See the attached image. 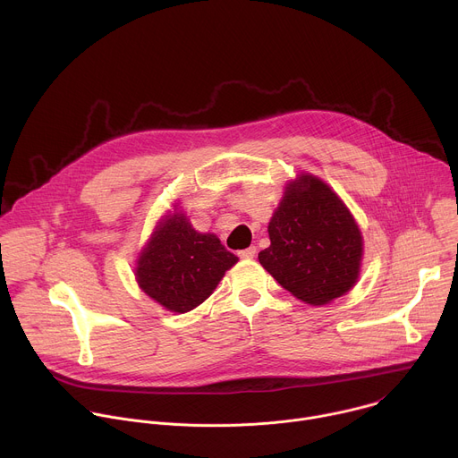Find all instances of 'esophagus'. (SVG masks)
Listing matches in <instances>:
<instances>
[{"label":"esophagus","instance_id":"esophagus-1","mask_svg":"<svg viewBox=\"0 0 458 458\" xmlns=\"http://www.w3.org/2000/svg\"><path fill=\"white\" fill-rule=\"evenodd\" d=\"M255 253H257V248H255V246H250V248H246V250H241V251H239V257H241V259H253Z\"/></svg>","mask_w":458,"mask_h":458}]
</instances>
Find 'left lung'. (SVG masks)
Here are the masks:
<instances>
[{"instance_id": "left-lung-1", "label": "left lung", "mask_w": 458, "mask_h": 458, "mask_svg": "<svg viewBox=\"0 0 458 458\" xmlns=\"http://www.w3.org/2000/svg\"><path fill=\"white\" fill-rule=\"evenodd\" d=\"M268 235L270 246L259 251V263L302 302L328 304L359 281L360 228L322 179L302 172L286 182Z\"/></svg>"}]
</instances>
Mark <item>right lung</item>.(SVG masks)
<instances>
[{
	"label": "right lung",
	"instance_id": "1",
	"mask_svg": "<svg viewBox=\"0 0 458 458\" xmlns=\"http://www.w3.org/2000/svg\"><path fill=\"white\" fill-rule=\"evenodd\" d=\"M237 257L217 235L195 230L182 212L165 216L136 260V281L157 304L186 313L205 302Z\"/></svg>",
	"mask_w": 458,
	"mask_h": 458
}]
</instances>
